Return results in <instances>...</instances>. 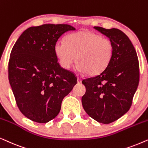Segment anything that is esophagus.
I'll return each mask as SVG.
<instances>
[{
    "mask_svg": "<svg viewBox=\"0 0 148 148\" xmlns=\"http://www.w3.org/2000/svg\"><path fill=\"white\" fill-rule=\"evenodd\" d=\"M82 82V78L80 77H78L77 78V82L78 83H80Z\"/></svg>",
    "mask_w": 148,
    "mask_h": 148,
    "instance_id": "obj_1",
    "label": "esophagus"
}]
</instances>
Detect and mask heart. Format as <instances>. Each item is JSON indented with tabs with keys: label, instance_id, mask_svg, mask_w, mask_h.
<instances>
[{
	"label": "heart",
	"instance_id": "heart-1",
	"mask_svg": "<svg viewBox=\"0 0 148 148\" xmlns=\"http://www.w3.org/2000/svg\"><path fill=\"white\" fill-rule=\"evenodd\" d=\"M54 49L63 68H70L76 58V70L96 75L109 64L113 56L114 45L109 38L100 34L81 31L69 34L65 41H58Z\"/></svg>",
	"mask_w": 148,
	"mask_h": 148
}]
</instances>
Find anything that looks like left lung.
I'll return each mask as SVG.
<instances>
[{
  "label": "left lung",
  "instance_id": "left-lung-1",
  "mask_svg": "<svg viewBox=\"0 0 148 148\" xmlns=\"http://www.w3.org/2000/svg\"><path fill=\"white\" fill-rule=\"evenodd\" d=\"M93 27L113 43V56L105 70L82 81L86 86L82 103L90 117L109 124L123 116L131 108L139 81V60L133 44L123 32Z\"/></svg>",
  "mask_w": 148,
  "mask_h": 148
}]
</instances>
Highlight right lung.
<instances>
[{
    "mask_svg": "<svg viewBox=\"0 0 148 148\" xmlns=\"http://www.w3.org/2000/svg\"><path fill=\"white\" fill-rule=\"evenodd\" d=\"M75 29L68 24L30 27L11 50L9 83L19 110L31 121L46 123L54 119L77 82L74 72L61 67L54 49L63 34Z\"/></svg>",
    "mask_w": 148,
    "mask_h": 148,
    "instance_id": "obj_1",
    "label": "right lung"
}]
</instances>
